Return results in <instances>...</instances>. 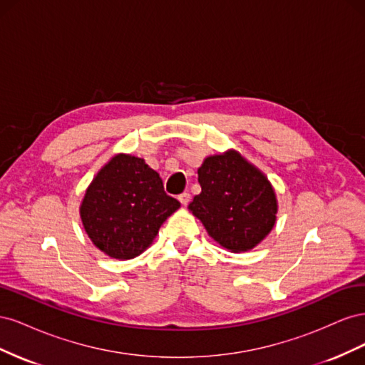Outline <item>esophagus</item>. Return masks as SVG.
<instances>
[{
  "label": "esophagus",
  "mask_w": 365,
  "mask_h": 365,
  "mask_svg": "<svg viewBox=\"0 0 365 365\" xmlns=\"http://www.w3.org/2000/svg\"><path fill=\"white\" fill-rule=\"evenodd\" d=\"M178 200H180V202H181L182 205H187V204L190 202V193H187V192L181 193V195L178 196Z\"/></svg>",
  "instance_id": "esophagus-1"
}]
</instances>
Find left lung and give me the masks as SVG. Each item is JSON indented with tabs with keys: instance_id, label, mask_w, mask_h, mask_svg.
Here are the masks:
<instances>
[{
	"instance_id": "1",
	"label": "left lung",
	"mask_w": 365,
	"mask_h": 365,
	"mask_svg": "<svg viewBox=\"0 0 365 365\" xmlns=\"http://www.w3.org/2000/svg\"><path fill=\"white\" fill-rule=\"evenodd\" d=\"M197 181L201 193L189 210L224 248L248 251L272 230L277 215L272 187L237 152L205 158L197 169Z\"/></svg>"
}]
</instances>
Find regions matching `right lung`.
<instances>
[{
    "mask_svg": "<svg viewBox=\"0 0 365 365\" xmlns=\"http://www.w3.org/2000/svg\"><path fill=\"white\" fill-rule=\"evenodd\" d=\"M180 201L164 192L145 160L115 155L88 187L81 207L86 235L114 259H134L155 239Z\"/></svg>",
    "mask_w": 365,
    "mask_h": 365,
    "instance_id": "add662e5",
    "label": "right lung"
}]
</instances>
